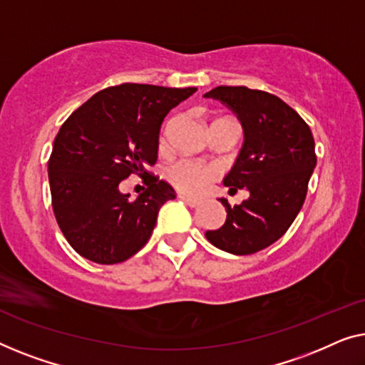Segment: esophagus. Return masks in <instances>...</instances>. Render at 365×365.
I'll return each mask as SVG.
<instances>
[{"label":"esophagus","instance_id":"esophagus-1","mask_svg":"<svg viewBox=\"0 0 365 365\" xmlns=\"http://www.w3.org/2000/svg\"><path fill=\"white\" fill-rule=\"evenodd\" d=\"M178 198H180V200H183V202H185V203H187V205H188V207H192V208H195V207H198V205H200V202H198V200H197V198H190V197H185V195H178Z\"/></svg>","mask_w":365,"mask_h":365}]
</instances>
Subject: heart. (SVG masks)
Returning <instances> with one entry per match:
<instances>
[{
	"mask_svg": "<svg viewBox=\"0 0 365 365\" xmlns=\"http://www.w3.org/2000/svg\"><path fill=\"white\" fill-rule=\"evenodd\" d=\"M220 175V170L213 165H205L193 160H178L168 168V177L173 185L183 193L200 195L208 188Z\"/></svg>",
	"mask_w": 365,
	"mask_h": 365,
	"instance_id": "obj_1",
	"label": "heart"
}]
</instances>
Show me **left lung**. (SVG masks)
<instances>
[{
    "label": "left lung",
    "mask_w": 365,
    "mask_h": 365,
    "mask_svg": "<svg viewBox=\"0 0 365 365\" xmlns=\"http://www.w3.org/2000/svg\"><path fill=\"white\" fill-rule=\"evenodd\" d=\"M203 97L222 102L243 125V147L223 185L250 193L235 207L220 198L227 220L205 236L227 253L253 255L278 241L299 213L316 167L314 138L301 115L269 92L218 86Z\"/></svg>",
    "instance_id": "8db88e82"
}]
</instances>
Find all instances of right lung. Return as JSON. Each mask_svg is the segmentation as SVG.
Segmentation results:
<instances>
[{"instance_id":"obj_1","label":"right lung","mask_w":365,"mask_h":365,"mask_svg":"<svg viewBox=\"0 0 365 365\" xmlns=\"http://www.w3.org/2000/svg\"><path fill=\"white\" fill-rule=\"evenodd\" d=\"M195 91L132 82L107 87L59 129L48 162L54 217L86 259L122 263L145 246L158 210L177 195L143 167L157 162L165 115ZM132 173L145 175L148 185L133 202L118 190Z\"/></svg>"}]
</instances>
